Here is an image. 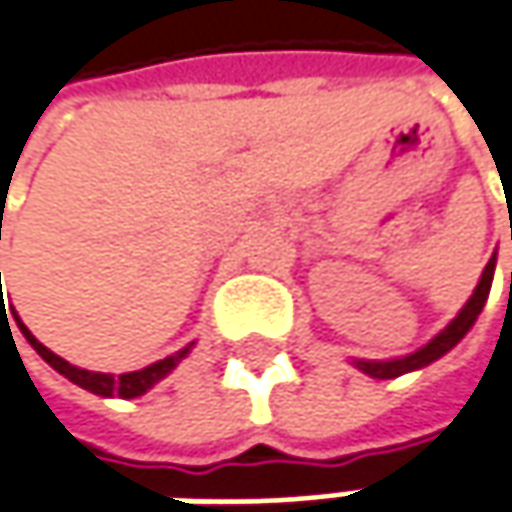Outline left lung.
<instances>
[{
    "mask_svg": "<svg viewBox=\"0 0 512 512\" xmlns=\"http://www.w3.org/2000/svg\"><path fill=\"white\" fill-rule=\"evenodd\" d=\"M493 272H496V255L490 257V263L484 266L481 281L475 286V292L469 295L464 310L452 318L429 345L417 347L414 353L400 356V359H385V362H365V359H356L353 365H356L362 374L374 376V379H394V376H403L408 374V371H420V368L432 365L435 359H440L443 353H449L452 347L458 345L466 333H469V327L475 324V318L481 316V310H484V304H487V295H490V286H493Z\"/></svg>",
    "mask_w": 512,
    "mask_h": 512,
    "instance_id": "obj_1",
    "label": "left lung"
}]
</instances>
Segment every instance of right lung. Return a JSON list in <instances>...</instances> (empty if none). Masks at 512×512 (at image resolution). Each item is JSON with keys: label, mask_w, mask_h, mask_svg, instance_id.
<instances>
[{"label": "right lung", "mask_w": 512, "mask_h": 512, "mask_svg": "<svg viewBox=\"0 0 512 512\" xmlns=\"http://www.w3.org/2000/svg\"><path fill=\"white\" fill-rule=\"evenodd\" d=\"M2 278V275H0ZM0 298H2V289H0ZM16 324H19V330H22V336L28 339V345L34 347L43 359H46L48 365L57 371V374H63L69 382H75L80 388H86V391H92V394H98V397H124V400H133V397H141V394H147L156 382H162L185 356H188V350L191 345L182 347L179 353H173V356H165V359H159V362H153V365H147V368H141V371H130V374H95V371H83V368H77V365H69L66 359H60L57 353H51L43 342H37L34 336H31V330L19 321V316L14 313ZM0 321H8V313L2 310ZM11 330V327H8ZM14 339V336H11Z\"/></svg>", "instance_id": "1"}]
</instances>
